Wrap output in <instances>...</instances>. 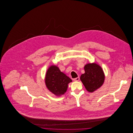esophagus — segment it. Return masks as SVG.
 Instances as JSON below:
<instances>
[{
	"mask_svg": "<svg viewBox=\"0 0 133 133\" xmlns=\"http://www.w3.org/2000/svg\"><path fill=\"white\" fill-rule=\"evenodd\" d=\"M79 80H80V78H79V77H77V78H76L74 79V80L75 81H78Z\"/></svg>",
	"mask_w": 133,
	"mask_h": 133,
	"instance_id": "esophagus-1",
	"label": "esophagus"
}]
</instances>
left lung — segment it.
I'll use <instances>...</instances> for the list:
<instances>
[{"instance_id": "8db88e82", "label": "left lung", "mask_w": 133, "mask_h": 133, "mask_svg": "<svg viewBox=\"0 0 133 133\" xmlns=\"http://www.w3.org/2000/svg\"><path fill=\"white\" fill-rule=\"evenodd\" d=\"M85 73L80 80L86 89L92 93L100 88L105 81V74L101 67L96 63H88L84 66Z\"/></svg>"}]
</instances>
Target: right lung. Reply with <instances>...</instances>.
<instances>
[{
    "instance_id": "add662e5",
    "label": "right lung",
    "mask_w": 133,
    "mask_h": 133,
    "mask_svg": "<svg viewBox=\"0 0 133 133\" xmlns=\"http://www.w3.org/2000/svg\"><path fill=\"white\" fill-rule=\"evenodd\" d=\"M72 80L61 72L59 67L51 65L46 72L45 83L49 91L57 96L64 95L68 88V84Z\"/></svg>"
}]
</instances>
